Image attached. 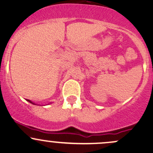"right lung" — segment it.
<instances>
[{"label": "right lung", "instance_id": "add662e5", "mask_svg": "<svg viewBox=\"0 0 153 153\" xmlns=\"http://www.w3.org/2000/svg\"><path fill=\"white\" fill-rule=\"evenodd\" d=\"M27 101L28 102H30V103H31V104H33V105H37V104H36V103H34V102H33L32 101H30V100H27ZM48 104H51V103H48Z\"/></svg>", "mask_w": 153, "mask_h": 153}]
</instances>
